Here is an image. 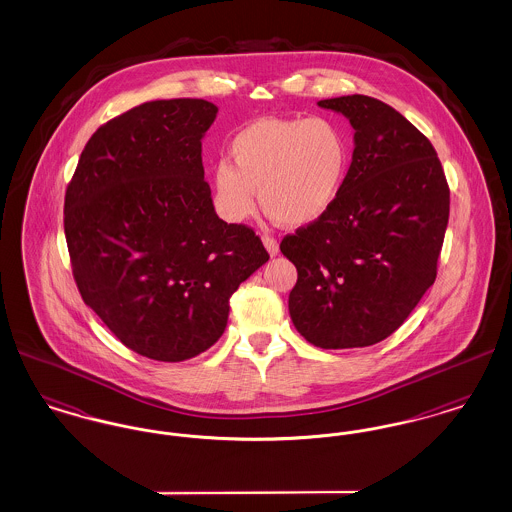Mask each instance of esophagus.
Returning <instances> with one entry per match:
<instances>
[{"label": "esophagus", "mask_w": 512, "mask_h": 512, "mask_svg": "<svg viewBox=\"0 0 512 512\" xmlns=\"http://www.w3.org/2000/svg\"><path fill=\"white\" fill-rule=\"evenodd\" d=\"M263 244L267 247L268 255H270V257H276V255L280 253V245H278V242H276L274 238H270V236H263Z\"/></svg>", "instance_id": "1"}]
</instances>
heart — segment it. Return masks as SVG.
I'll return each instance as SVG.
<instances>
[{
    "instance_id": "heart-1",
    "label": "heart",
    "mask_w": 512,
    "mask_h": 512,
    "mask_svg": "<svg viewBox=\"0 0 512 512\" xmlns=\"http://www.w3.org/2000/svg\"><path fill=\"white\" fill-rule=\"evenodd\" d=\"M215 167V203L228 222H244L259 203L272 219L303 228L324 219L340 199L351 144L340 124L324 117L249 122Z\"/></svg>"
}]
</instances>
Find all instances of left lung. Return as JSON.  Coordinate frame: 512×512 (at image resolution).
Segmentation results:
<instances>
[{
    "mask_svg": "<svg viewBox=\"0 0 512 512\" xmlns=\"http://www.w3.org/2000/svg\"><path fill=\"white\" fill-rule=\"evenodd\" d=\"M353 126V157L332 211L286 236L297 268L288 299L297 332L322 349L393 334L434 284L449 186L430 140L380 99H322Z\"/></svg>",
    "mask_w": 512,
    "mask_h": 512,
    "instance_id": "1",
    "label": "left lung"
}]
</instances>
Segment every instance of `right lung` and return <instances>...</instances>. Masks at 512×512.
<instances>
[{
  "instance_id": "add662e5",
  "label": "right lung",
  "mask_w": 512,
  "mask_h": 512,
  "mask_svg": "<svg viewBox=\"0 0 512 512\" xmlns=\"http://www.w3.org/2000/svg\"><path fill=\"white\" fill-rule=\"evenodd\" d=\"M219 107L142 103L84 147L65 238L84 303L132 351L180 363L219 341L230 297L268 261L259 236L219 219L201 140Z\"/></svg>"
}]
</instances>
